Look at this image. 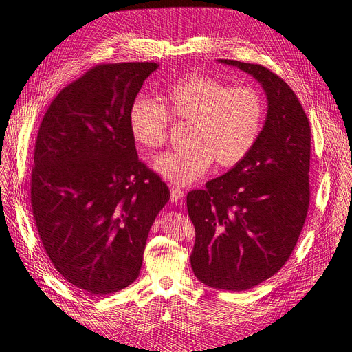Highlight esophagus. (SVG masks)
Wrapping results in <instances>:
<instances>
[{
  "label": "esophagus",
  "instance_id": "34e87169",
  "mask_svg": "<svg viewBox=\"0 0 352 352\" xmlns=\"http://www.w3.org/2000/svg\"><path fill=\"white\" fill-rule=\"evenodd\" d=\"M184 190H182L180 188H176V186H173L172 189H170V199H172V202H177V201H180V199H184Z\"/></svg>",
  "mask_w": 352,
  "mask_h": 352
}]
</instances>
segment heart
Returning a JSON list of instances; mask_svg holds the SVG:
<instances>
[{
  "label": "heart",
  "mask_w": 352,
  "mask_h": 352,
  "mask_svg": "<svg viewBox=\"0 0 352 352\" xmlns=\"http://www.w3.org/2000/svg\"><path fill=\"white\" fill-rule=\"evenodd\" d=\"M263 98L251 87H231L205 75H189L167 87L163 105L138 96L130 107V131L148 150L164 146L170 118L189 122L184 151L160 154L153 167L176 186H188L212 166L232 167L256 146L264 124Z\"/></svg>",
  "instance_id": "obj_1"
}]
</instances>
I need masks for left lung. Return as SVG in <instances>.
Here are the masks:
<instances>
[{"instance_id":"1","label":"left lung","mask_w":352,"mask_h":352,"mask_svg":"<svg viewBox=\"0 0 352 352\" xmlns=\"http://www.w3.org/2000/svg\"><path fill=\"white\" fill-rule=\"evenodd\" d=\"M218 62L260 82L267 117L241 163L188 193L196 235L190 265L204 285L241 292L274 276L299 240L311 198V127L296 94L272 70Z\"/></svg>"}]
</instances>
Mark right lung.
Masks as SVG:
<instances>
[{"mask_svg": "<svg viewBox=\"0 0 352 352\" xmlns=\"http://www.w3.org/2000/svg\"><path fill=\"white\" fill-rule=\"evenodd\" d=\"M157 67L96 65L58 94L38 129L30 193L40 240L66 282L100 296L138 277L151 225L170 199L138 160L129 121Z\"/></svg>", "mask_w": 352, "mask_h": 352, "instance_id": "right-lung-1", "label": "right lung"}]
</instances>
